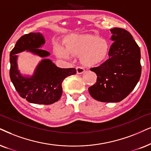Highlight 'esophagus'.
I'll use <instances>...</instances> for the list:
<instances>
[{"mask_svg": "<svg viewBox=\"0 0 151 151\" xmlns=\"http://www.w3.org/2000/svg\"><path fill=\"white\" fill-rule=\"evenodd\" d=\"M76 69H77V74H83V72H85V70L83 69V68H81V67H77V68H76Z\"/></svg>", "mask_w": 151, "mask_h": 151, "instance_id": "esophagus-1", "label": "esophagus"}]
</instances>
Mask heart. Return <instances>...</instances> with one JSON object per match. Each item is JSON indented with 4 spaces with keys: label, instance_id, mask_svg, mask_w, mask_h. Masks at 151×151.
Listing matches in <instances>:
<instances>
[{
    "label": "heart",
    "instance_id": "1",
    "mask_svg": "<svg viewBox=\"0 0 151 151\" xmlns=\"http://www.w3.org/2000/svg\"><path fill=\"white\" fill-rule=\"evenodd\" d=\"M111 45L107 40L86 34H72L65 40V47L56 45L55 53L58 58L70 59L81 56V60L88 67L97 66L107 60Z\"/></svg>",
    "mask_w": 151,
    "mask_h": 151
}]
</instances>
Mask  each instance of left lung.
Listing matches in <instances>:
<instances>
[{
    "label": "left lung",
    "mask_w": 151,
    "mask_h": 151,
    "mask_svg": "<svg viewBox=\"0 0 151 151\" xmlns=\"http://www.w3.org/2000/svg\"><path fill=\"white\" fill-rule=\"evenodd\" d=\"M109 58L97 68V82L89 87L90 94L103 102H118L130 93L139 81L142 73L141 52L139 46L128 31L123 28L110 30Z\"/></svg>",
    "instance_id": "left-lung-1"
}]
</instances>
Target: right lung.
Instances as JSON below:
<instances>
[{"label":"right lung","mask_w":151,"mask_h":151,"mask_svg":"<svg viewBox=\"0 0 151 151\" xmlns=\"http://www.w3.org/2000/svg\"><path fill=\"white\" fill-rule=\"evenodd\" d=\"M45 44V38L40 33H30L21 37L9 54V77L21 97L30 103L47 105L59 100L63 93V81L75 74L77 70L57 67L47 58L50 53L41 49ZM25 50L43 58L33 75L22 74L18 68L16 54Z\"/></svg>","instance_id":"1"}]
</instances>
